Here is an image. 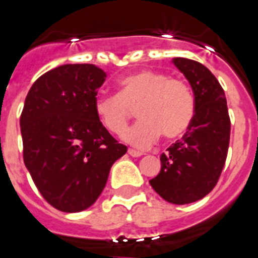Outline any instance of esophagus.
Listing matches in <instances>:
<instances>
[{
	"instance_id": "34e87169",
	"label": "esophagus",
	"mask_w": 258,
	"mask_h": 258,
	"mask_svg": "<svg viewBox=\"0 0 258 258\" xmlns=\"http://www.w3.org/2000/svg\"><path fill=\"white\" fill-rule=\"evenodd\" d=\"M127 153H129V155H131V156H133V157H140V156H143V155H144L143 152L136 151V149H129V151H127Z\"/></svg>"
}]
</instances>
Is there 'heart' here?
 <instances>
[{
  "mask_svg": "<svg viewBox=\"0 0 258 258\" xmlns=\"http://www.w3.org/2000/svg\"><path fill=\"white\" fill-rule=\"evenodd\" d=\"M95 114L107 131L121 135L133 117L141 118L122 139L139 148L149 147L160 133L177 139L185 133L195 115V99L189 86L165 73L144 70L118 82V94L101 95L94 103Z\"/></svg>",
  "mask_w": 258,
  "mask_h": 258,
  "instance_id": "1",
  "label": "heart"
}]
</instances>
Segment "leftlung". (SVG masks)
Masks as SVG:
<instances>
[{
	"label": "left lung",
	"mask_w": 258,
	"mask_h": 258,
	"mask_svg": "<svg viewBox=\"0 0 258 258\" xmlns=\"http://www.w3.org/2000/svg\"><path fill=\"white\" fill-rule=\"evenodd\" d=\"M172 63L192 87L195 115L181 140L161 155L160 172L149 183L164 201L187 205L218 183L230 141V117L225 91L210 70L185 57Z\"/></svg>",
	"instance_id": "8db88e82"
}]
</instances>
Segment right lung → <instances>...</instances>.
I'll return each mask as SVG.
<instances>
[{"label":"right lung","instance_id":"1","mask_svg":"<svg viewBox=\"0 0 258 258\" xmlns=\"http://www.w3.org/2000/svg\"><path fill=\"white\" fill-rule=\"evenodd\" d=\"M106 74L94 64H64L32 85L20 126L24 163L49 205L86 210L106 185L111 165L126 153L95 114Z\"/></svg>","mask_w":258,"mask_h":258}]
</instances>
